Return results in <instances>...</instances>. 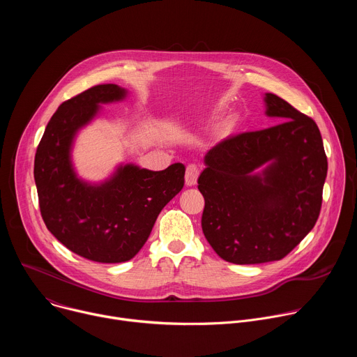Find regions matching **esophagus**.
Listing matches in <instances>:
<instances>
[{
	"instance_id": "1",
	"label": "esophagus",
	"mask_w": 357,
	"mask_h": 357,
	"mask_svg": "<svg viewBox=\"0 0 357 357\" xmlns=\"http://www.w3.org/2000/svg\"><path fill=\"white\" fill-rule=\"evenodd\" d=\"M197 176H199V169L196 165L190 164L186 168V174H185V183L186 186H195L197 182Z\"/></svg>"
}]
</instances>
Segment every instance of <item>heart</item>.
<instances>
[{"label": "heart", "instance_id": "obj_1", "mask_svg": "<svg viewBox=\"0 0 357 357\" xmlns=\"http://www.w3.org/2000/svg\"><path fill=\"white\" fill-rule=\"evenodd\" d=\"M236 124H237L236 117H227V119H225V120L220 123V126L216 128V137H219V138L227 137L229 134L233 132V130L236 128Z\"/></svg>", "mask_w": 357, "mask_h": 357}]
</instances>
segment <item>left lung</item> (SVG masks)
<instances>
[{
	"label": "left lung",
	"mask_w": 357,
	"mask_h": 357,
	"mask_svg": "<svg viewBox=\"0 0 357 357\" xmlns=\"http://www.w3.org/2000/svg\"><path fill=\"white\" fill-rule=\"evenodd\" d=\"M264 105L281 123L216 144L197 179L203 234L233 264L284 259L312 230L322 205L328 160L317 123L273 93Z\"/></svg>",
	"instance_id": "obj_1"
}]
</instances>
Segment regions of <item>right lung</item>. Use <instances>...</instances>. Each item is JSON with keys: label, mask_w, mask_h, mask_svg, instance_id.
Returning a JSON list of instances; mask_svg holds the SVG:
<instances>
[{"label": "right lung", "mask_w": 357, "mask_h": 357, "mask_svg": "<svg viewBox=\"0 0 357 357\" xmlns=\"http://www.w3.org/2000/svg\"><path fill=\"white\" fill-rule=\"evenodd\" d=\"M127 94L117 84H98L62 103L45 128L33 165L47 230L80 257L106 264L135 256L185 183L181 162L164 171L120 164L101 182L77 175L72 151L79 131L100 114L101 105L123 101Z\"/></svg>", "instance_id": "right-lung-1"}]
</instances>
